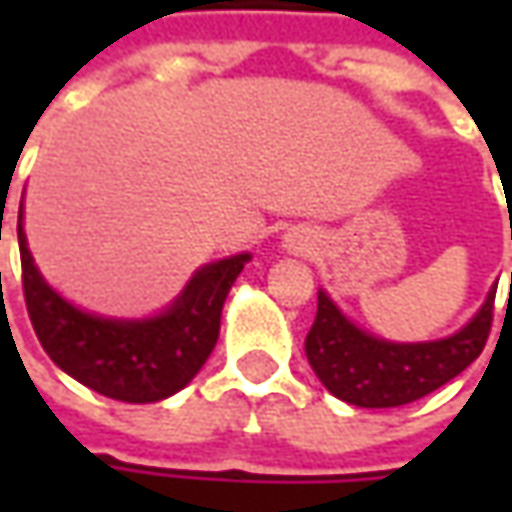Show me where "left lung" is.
Returning a JSON list of instances; mask_svg holds the SVG:
<instances>
[{"instance_id":"obj_1","label":"left lung","mask_w":512,"mask_h":512,"mask_svg":"<svg viewBox=\"0 0 512 512\" xmlns=\"http://www.w3.org/2000/svg\"><path fill=\"white\" fill-rule=\"evenodd\" d=\"M493 299L487 293L482 310L467 325L436 342H387L353 325L319 290L316 319L305 339L307 362L319 382L356 407H399L422 399L456 379L479 359L493 325Z\"/></svg>"}]
</instances>
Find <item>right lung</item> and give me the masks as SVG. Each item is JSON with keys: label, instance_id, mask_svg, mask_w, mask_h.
Here are the masks:
<instances>
[{"label": "right lung", "instance_id": "add662e5", "mask_svg": "<svg viewBox=\"0 0 512 512\" xmlns=\"http://www.w3.org/2000/svg\"><path fill=\"white\" fill-rule=\"evenodd\" d=\"M22 290L30 325L56 367L116 402H162L179 393L207 362L219 339L227 290L250 253L210 262L182 296L150 319H105L65 302L33 265L19 213Z\"/></svg>", "mask_w": 512, "mask_h": 512}]
</instances>
